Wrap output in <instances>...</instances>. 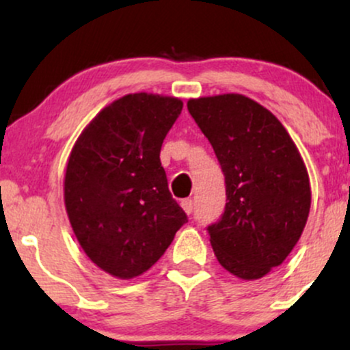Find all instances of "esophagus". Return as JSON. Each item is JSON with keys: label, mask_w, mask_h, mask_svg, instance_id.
I'll return each instance as SVG.
<instances>
[{"label": "esophagus", "mask_w": 350, "mask_h": 350, "mask_svg": "<svg viewBox=\"0 0 350 350\" xmlns=\"http://www.w3.org/2000/svg\"><path fill=\"white\" fill-rule=\"evenodd\" d=\"M180 206H183L184 212H186L187 215H191L192 211H194V202H192L191 199H184L183 202H180Z\"/></svg>", "instance_id": "34e87169"}]
</instances>
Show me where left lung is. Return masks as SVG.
<instances>
[{"instance_id": "obj_1", "label": "left lung", "mask_w": 350, "mask_h": 350, "mask_svg": "<svg viewBox=\"0 0 350 350\" xmlns=\"http://www.w3.org/2000/svg\"><path fill=\"white\" fill-rule=\"evenodd\" d=\"M187 110L226 178L224 214L207 226L217 260L239 278H262L284 262L306 226V166L278 118L243 95L189 100Z\"/></svg>"}]
</instances>
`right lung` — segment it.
<instances>
[{
	"instance_id": "right-lung-1",
	"label": "right lung",
	"mask_w": 350,
	"mask_h": 350,
	"mask_svg": "<svg viewBox=\"0 0 350 350\" xmlns=\"http://www.w3.org/2000/svg\"><path fill=\"white\" fill-rule=\"evenodd\" d=\"M180 111L178 98L126 95L92 120L70 152V226L88 258L116 278L150 270L187 222L159 159Z\"/></svg>"
}]
</instances>
